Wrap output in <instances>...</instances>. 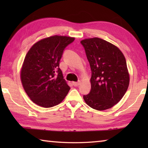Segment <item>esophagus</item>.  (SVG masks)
I'll return each mask as SVG.
<instances>
[{
    "label": "esophagus",
    "instance_id": "1",
    "mask_svg": "<svg viewBox=\"0 0 148 148\" xmlns=\"http://www.w3.org/2000/svg\"><path fill=\"white\" fill-rule=\"evenodd\" d=\"M72 84H73V85H74V86H75V87H76V86H79V85L80 84H81V82H73V83H72Z\"/></svg>",
    "mask_w": 148,
    "mask_h": 148
}]
</instances>
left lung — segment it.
<instances>
[{
  "label": "left lung",
  "mask_w": 148,
  "mask_h": 148,
  "mask_svg": "<svg viewBox=\"0 0 148 148\" xmlns=\"http://www.w3.org/2000/svg\"><path fill=\"white\" fill-rule=\"evenodd\" d=\"M81 43L92 72L91 91L84 95V101L99 111L111 108L129 87L130 76L124 55L115 45L97 37L82 40Z\"/></svg>",
  "instance_id": "8db88e82"
}]
</instances>
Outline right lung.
Masks as SVG:
<instances>
[{"label":"right lung","instance_id":"1","mask_svg":"<svg viewBox=\"0 0 148 148\" xmlns=\"http://www.w3.org/2000/svg\"><path fill=\"white\" fill-rule=\"evenodd\" d=\"M74 37L54 35L36 42L27 52L20 77L31 101L43 108L56 106L63 101L70 87L64 79L59 61L63 50Z\"/></svg>","mask_w":148,"mask_h":148}]
</instances>
